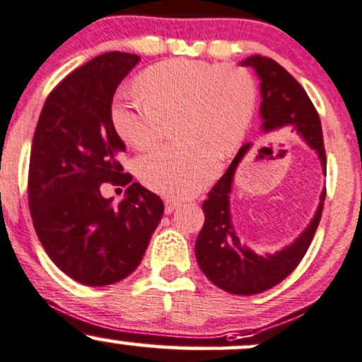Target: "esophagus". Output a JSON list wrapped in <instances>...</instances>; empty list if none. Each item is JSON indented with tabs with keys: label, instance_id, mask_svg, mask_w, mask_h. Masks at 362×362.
Wrapping results in <instances>:
<instances>
[{
	"label": "esophagus",
	"instance_id": "obj_1",
	"mask_svg": "<svg viewBox=\"0 0 362 362\" xmlns=\"http://www.w3.org/2000/svg\"><path fill=\"white\" fill-rule=\"evenodd\" d=\"M178 206H180V202H178V201H173V199H166V201H165V213H166V214L173 213L175 209L178 208Z\"/></svg>",
	"mask_w": 362,
	"mask_h": 362
}]
</instances>
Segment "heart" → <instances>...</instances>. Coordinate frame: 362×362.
<instances>
[{
	"label": "heart",
	"instance_id": "1",
	"mask_svg": "<svg viewBox=\"0 0 362 362\" xmlns=\"http://www.w3.org/2000/svg\"><path fill=\"white\" fill-rule=\"evenodd\" d=\"M141 98L117 99L111 122L123 141L149 149L177 117L185 144L166 146L137 161L142 184L168 197H189L218 173V154L240 148L256 113V86L247 71L201 59H168L137 78Z\"/></svg>",
	"mask_w": 362,
	"mask_h": 362
}]
</instances>
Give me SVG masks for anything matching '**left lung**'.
Masks as SVG:
<instances>
[{
	"label": "left lung",
	"mask_w": 362,
	"mask_h": 362,
	"mask_svg": "<svg viewBox=\"0 0 362 362\" xmlns=\"http://www.w3.org/2000/svg\"><path fill=\"white\" fill-rule=\"evenodd\" d=\"M244 66L256 70L261 81V118L263 130L272 132L278 129H292L315 149L320 158L323 172L327 173V154H325L323 132L320 115L311 103L303 86L275 59L254 54L242 62ZM249 144L242 146L232 165L223 177L209 190L208 199L202 202L204 225L196 240V257L199 268L216 287L235 296H254L275 287L287 278L311 245L313 237L320 225L323 213L325 190L317 211L308 228L291 245L275 254L252 252L240 244L230 218V192L233 175Z\"/></svg>",
	"instance_id": "1"
}]
</instances>
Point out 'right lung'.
I'll use <instances>...</instances> for the list:
<instances>
[{
    "label": "right lung",
    "mask_w": 362,
    "mask_h": 362,
    "mask_svg": "<svg viewBox=\"0 0 362 362\" xmlns=\"http://www.w3.org/2000/svg\"><path fill=\"white\" fill-rule=\"evenodd\" d=\"M137 54H99L66 75L42 106L29 165V209L54 264L89 287L117 284L141 263L165 206L132 182L120 163L125 144L111 122L117 87ZM106 183L127 187L118 206Z\"/></svg>",
    "instance_id": "add662e5"
}]
</instances>
